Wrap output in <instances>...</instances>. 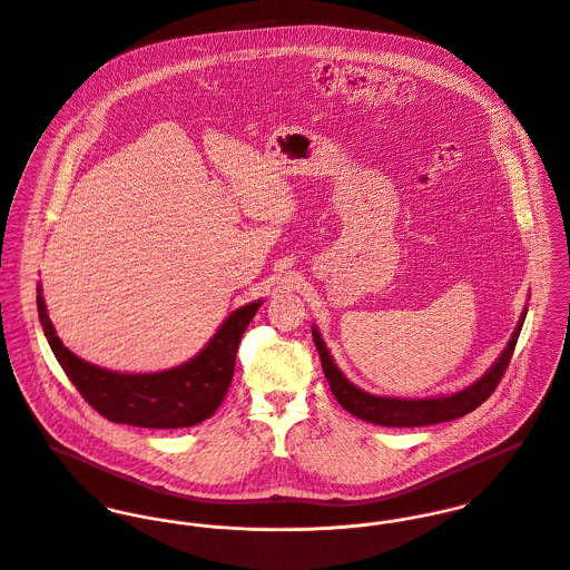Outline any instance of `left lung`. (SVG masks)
I'll return each instance as SVG.
<instances>
[{
  "instance_id": "obj_1",
  "label": "left lung",
  "mask_w": 570,
  "mask_h": 570,
  "mask_svg": "<svg viewBox=\"0 0 570 570\" xmlns=\"http://www.w3.org/2000/svg\"><path fill=\"white\" fill-rule=\"evenodd\" d=\"M527 305L518 318V325L513 328L507 346L500 351L495 362L489 366L488 371L472 382L470 386L448 393V395H432V397H421V400H407V397H386V395H373L353 384L335 364L333 355L326 348L325 340L318 331V326L312 325V335L316 342V348L321 353L323 371H325L326 382L331 386V393L335 395L337 404L351 412L353 416L375 423V425H386V428H419V425H432V423H443L459 419L472 410L481 406L489 395L495 391L511 353L515 348V342L520 337V331L527 318Z\"/></svg>"
}]
</instances>
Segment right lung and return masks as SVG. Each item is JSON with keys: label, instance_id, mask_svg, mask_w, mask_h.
Segmentation results:
<instances>
[{"label": "right lung", "instance_id": "obj_1", "mask_svg": "<svg viewBox=\"0 0 570 570\" xmlns=\"http://www.w3.org/2000/svg\"><path fill=\"white\" fill-rule=\"evenodd\" d=\"M261 305L263 298L235 309L206 346L179 366L156 373H118L89 364L63 346L48 316L43 287L37 283V312L46 340L85 402L114 423L156 430L190 428L217 412L235 375L245 326Z\"/></svg>", "mask_w": 570, "mask_h": 570}]
</instances>
